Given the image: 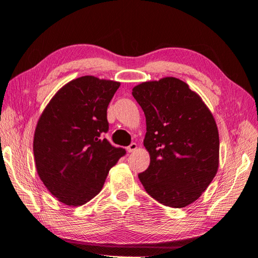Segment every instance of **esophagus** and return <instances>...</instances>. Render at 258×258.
Listing matches in <instances>:
<instances>
[{
  "instance_id": "34e87169",
  "label": "esophagus",
  "mask_w": 258,
  "mask_h": 258,
  "mask_svg": "<svg viewBox=\"0 0 258 258\" xmlns=\"http://www.w3.org/2000/svg\"><path fill=\"white\" fill-rule=\"evenodd\" d=\"M137 149V144L136 143H132L128 147H126L127 152H134Z\"/></svg>"
}]
</instances>
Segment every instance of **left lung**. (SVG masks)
Instances as JSON below:
<instances>
[{
    "instance_id": "8db88e82",
    "label": "left lung",
    "mask_w": 258,
    "mask_h": 258,
    "mask_svg": "<svg viewBox=\"0 0 258 258\" xmlns=\"http://www.w3.org/2000/svg\"><path fill=\"white\" fill-rule=\"evenodd\" d=\"M146 116L144 145L150 165L138 174L149 196L166 207L185 208L204 192L218 170L219 137L211 111L176 78L133 88Z\"/></svg>"
}]
</instances>
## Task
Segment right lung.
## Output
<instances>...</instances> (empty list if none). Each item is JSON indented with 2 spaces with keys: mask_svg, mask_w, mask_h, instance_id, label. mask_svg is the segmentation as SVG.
Segmentation results:
<instances>
[{
  "mask_svg": "<svg viewBox=\"0 0 258 258\" xmlns=\"http://www.w3.org/2000/svg\"><path fill=\"white\" fill-rule=\"evenodd\" d=\"M120 83L92 76L66 84L36 124L33 153L36 171L49 192L78 207L100 192L109 170L126 151L102 134L107 108Z\"/></svg>",
  "mask_w": 258,
  "mask_h": 258,
  "instance_id": "1",
  "label": "right lung"
}]
</instances>
